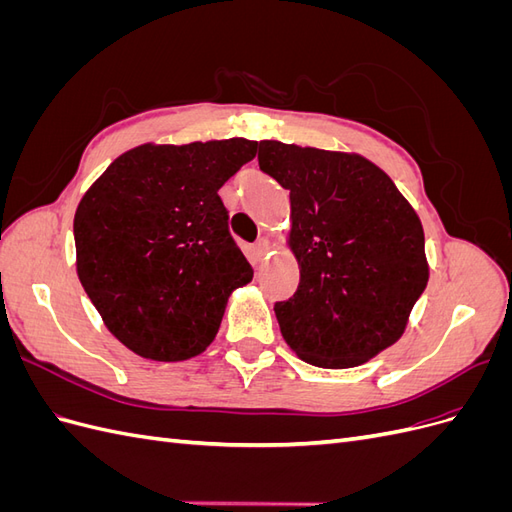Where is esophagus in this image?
<instances>
[{"label": "esophagus", "mask_w": 512, "mask_h": 512, "mask_svg": "<svg viewBox=\"0 0 512 512\" xmlns=\"http://www.w3.org/2000/svg\"><path fill=\"white\" fill-rule=\"evenodd\" d=\"M269 250H271V243H269V239H258L256 243H254V256H256V260H262L265 258L267 254H269Z\"/></svg>", "instance_id": "34e87169"}]
</instances>
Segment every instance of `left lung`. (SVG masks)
<instances>
[{"mask_svg":"<svg viewBox=\"0 0 512 512\" xmlns=\"http://www.w3.org/2000/svg\"><path fill=\"white\" fill-rule=\"evenodd\" d=\"M258 164L290 192L301 282L275 305L286 344L324 369L367 363L404 335L427 286L421 218L359 153L260 141Z\"/></svg>","mask_w":512,"mask_h":512,"instance_id":"8db88e82","label":"left lung"}]
</instances>
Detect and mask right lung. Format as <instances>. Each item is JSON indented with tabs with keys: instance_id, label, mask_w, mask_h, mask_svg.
<instances>
[{
	"instance_id": "1",
	"label": "right lung",
	"mask_w": 512,
	"mask_h": 512,
	"mask_svg": "<svg viewBox=\"0 0 512 512\" xmlns=\"http://www.w3.org/2000/svg\"><path fill=\"white\" fill-rule=\"evenodd\" d=\"M256 141L138 145L108 166L74 213L76 275L119 342L149 361H188L218 335L252 267L218 190Z\"/></svg>"
}]
</instances>
